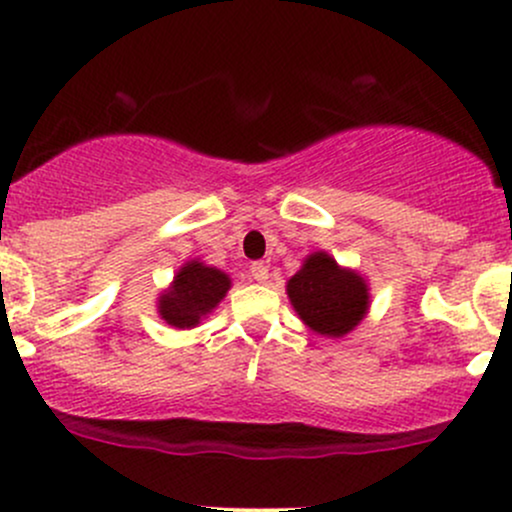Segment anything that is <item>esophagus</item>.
<instances>
[{
    "label": "esophagus",
    "mask_w": 512,
    "mask_h": 512,
    "mask_svg": "<svg viewBox=\"0 0 512 512\" xmlns=\"http://www.w3.org/2000/svg\"><path fill=\"white\" fill-rule=\"evenodd\" d=\"M250 274H252V279H255V282L265 284L269 279V267L265 265V262H252Z\"/></svg>",
    "instance_id": "34e87169"
}]
</instances>
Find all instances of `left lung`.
Returning a JSON list of instances; mask_svg holds the SVG:
<instances>
[{"label":"left lung","mask_w":512,"mask_h":512,"mask_svg":"<svg viewBox=\"0 0 512 512\" xmlns=\"http://www.w3.org/2000/svg\"><path fill=\"white\" fill-rule=\"evenodd\" d=\"M286 294L303 323L320 335L342 338L367 313V284L355 272L340 269L333 257L316 252L286 284Z\"/></svg>","instance_id":"obj_1"}]
</instances>
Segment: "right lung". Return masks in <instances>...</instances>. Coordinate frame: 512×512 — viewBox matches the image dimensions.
<instances>
[{
  "mask_svg": "<svg viewBox=\"0 0 512 512\" xmlns=\"http://www.w3.org/2000/svg\"><path fill=\"white\" fill-rule=\"evenodd\" d=\"M230 279L221 269L189 262L177 272L174 284L160 296V316L174 328H192L226 296Z\"/></svg>",
  "mask_w": 512,
  "mask_h": 512,
  "instance_id": "add662e5",
  "label": "right lung"
}]
</instances>
